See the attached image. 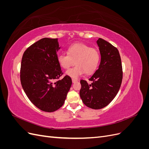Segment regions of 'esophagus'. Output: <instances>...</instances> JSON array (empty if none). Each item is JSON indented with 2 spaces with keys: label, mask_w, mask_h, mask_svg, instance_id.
I'll list each match as a JSON object with an SVG mask.
<instances>
[{
  "label": "esophagus",
  "mask_w": 149,
  "mask_h": 149,
  "mask_svg": "<svg viewBox=\"0 0 149 149\" xmlns=\"http://www.w3.org/2000/svg\"><path fill=\"white\" fill-rule=\"evenodd\" d=\"M78 79H72V82H73V83H75L78 82Z\"/></svg>",
  "instance_id": "esophagus-1"
}]
</instances>
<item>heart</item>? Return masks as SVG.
Returning a JSON list of instances; mask_svg holds the SVG:
<instances>
[{"label":"heart","mask_w":149,"mask_h":149,"mask_svg":"<svg viewBox=\"0 0 149 149\" xmlns=\"http://www.w3.org/2000/svg\"><path fill=\"white\" fill-rule=\"evenodd\" d=\"M100 59V53L96 48L79 43L68 48L67 55L61 53L57 56L58 64L64 70L70 69L75 61L76 66L66 72V74L73 78H77L85 73H93L97 68Z\"/></svg>","instance_id":"heart-1"}]
</instances>
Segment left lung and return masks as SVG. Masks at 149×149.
<instances>
[{
    "instance_id": "obj_1",
    "label": "left lung",
    "mask_w": 149,
    "mask_h": 149,
    "mask_svg": "<svg viewBox=\"0 0 149 149\" xmlns=\"http://www.w3.org/2000/svg\"><path fill=\"white\" fill-rule=\"evenodd\" d=\"M101 54L98 69L89 79L81 80L79 95L84 104L93 109L106 107L118 93L123 80V68L118 49L101 38L96 42Z\"/></svg>"
}]
</instances>
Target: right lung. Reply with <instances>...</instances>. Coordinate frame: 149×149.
<instances>
[{"label": "right lung", "mask_w": 149, "mask_h": 149, "mask_svg": "<svg viewBox=\"0 0 149 149\" xmlns=\"http://www.w3.org/2000/svg\"><path fill=\"white\" fill-rule=\"evenodd\" d=\"M61 47L57 38H43L29 47L22 59L20 81L30 101L45 112H54L63 105L72 84L62 74L56 52Z\"/></svg>", "instance_id": "1"}]
</instances>
